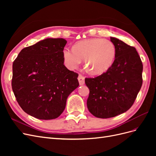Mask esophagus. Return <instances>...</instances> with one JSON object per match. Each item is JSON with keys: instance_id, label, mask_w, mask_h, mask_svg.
<instances>
[{"instance_id": "1", "label": "esophagus", "mask_w": 156, "mask_h": 156, "mask_svg": "<svg viewBox=\"0 0 156 156\" xmlns=\"http://www.w3.org/2000/svg\"><path fill=\"white\" fill-rule=\"evenodd\" d=\"M78 81H79L80 85H83V84H84V77L82 75H79Z\"/></svg>"}]
</instances>
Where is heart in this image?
<instances>
[{
    "mask_svg": "<svg viewBox=\"0 0 156 156\" xmlns=\"http://www.w3.org/2000/svg\"><path fill=\"white\" fill-rule=\"evenodd\" d=\"M116 53L114 44L101 38L80 41L73 48L66 47L62 51L64 63L68 68L72 70L77 68L84 60L86 68L93 75L106 72L114 63Z\"/></svg>",
    "mask_w": 156,
    "mask_h": 156,
    "instance_id": "heart-1",
    "label": "heart"
}]
</instances>
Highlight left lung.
<instances>
[{
	"label": "left lung",
	"mask_w": 156,
	"mask_h": 156,
	"mask_svg": "<svg viewBox=\"0 0 156 156\" xmlns=\"http://www.w3.org/2000/svg\"><path fill=\"white\" fill-rule=\"evenodd\" d=\"M116 48V57L105 73L86 78L90 90L87 107L94 116L108 119L129 109L143 84V66L133 47L111 37Z\"/></svg>",
	"instance_id": "8db88e82"
}]
</instances>
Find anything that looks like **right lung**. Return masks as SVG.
<instances>
[{"label":"right lung","mask_w":156,"mask_h":156,"mask_svg":"<svg viewBox=\"0 0 156 156\" xmlns=\"http://www.w3.org/2000/svg\"><path fill=\"white\" fill-rule=\"evenodd\" d=\"M63 38H47L23 49L13 62L12 87L19 105L41 120L58 118L79 87L78 74L64 65Z\"/></svg>","instance_id":"right-lung-1"}]
</instances>
